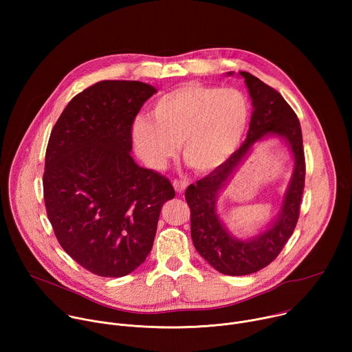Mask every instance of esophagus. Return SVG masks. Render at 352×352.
<instances>
[{
    "label": "esophagus",
    "mask_w": 352,
    "mask_h": 352,
    "mask_svg": "<svg viewBox=\"0 0 352 352\" xmlns=\"http://www.w3.org/2000/svg\"><path fill=\"white\" fill-rule=\"evenodd\" d=\"M173 185H174L175 190H177L178 193H184L185 189H186V186H188V182H186L185 179H174V181H173Z\"/></svg>",
    "instance_id": "esophagus-1"
}]
</instances>
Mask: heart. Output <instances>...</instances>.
<instances>
[{
    "mask_svg": "<svg viewBox=\"0 0 352 352\" xmlns=\"http://www.w3.org/2000/svg\"><path fill=\"white\" fill-rule=\"evenodd\" d=\"M249 114V100L241 90L189 82L159 97L152 109L153 121L139 117L132 139L150 167H163L179 144L189 167L209 173L234 155Z\"/></svg>",
    "mask_w": 352,
    "mask_h": 352,
    "instance_id": "b5f03b06",
    "label": "heart"
}]
</instances>
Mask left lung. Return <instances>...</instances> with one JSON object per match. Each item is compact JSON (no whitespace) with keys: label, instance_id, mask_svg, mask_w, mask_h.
<instances>
[{"label":"left lung","instance_id":"left-lung-1","mask_svg":"<svg viewBox=\"0 0 352 352\" xmlns=\"http://www.w3.org/2000/svg\"><path fill=\"white\" fill-rule=\"evenodd\" d=\"M239 75L245 78L254 104L245 142L223 166L195 185L190 184L185 190L190 209V235L196 250L217 272L228 276L259 272L278 256L298 223L307 170L302 131L294 110L276 89L259 78L242 71ZM266 133L283 135L289 142L296 162L294 174L275 224L254 240L239 241L232 239L218 220L217 193L252 144Z\"/></svg>","mask_w":352,"mask_h":352}]
</instances>
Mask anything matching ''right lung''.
I'll list each match as a JSON object with an SVG mask.
<instances>
[{
	"mask_svg": "<svg viewBox=\"0 0 352 352\" xmlns=\"http://www.w3.org/2000/svg\"><path fill=\"white\" fill-rule=\"evenodd\" d=\"M156 91L138 80L97 82L71 100L48 139V220L65 252L96 276L122 277L139 267L163 205L175 196L168 178L129 153L135 117Z\"/></svg>",
	"mask_w": 352,
	"mask_h": 352,
	"instance_id": "right-lung-1",
	"label": "right lung"
}]
</instances>
